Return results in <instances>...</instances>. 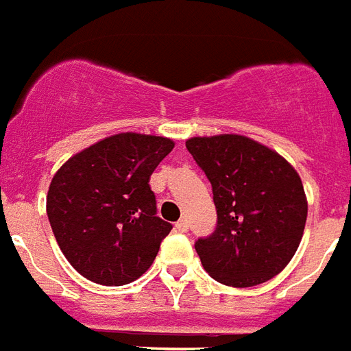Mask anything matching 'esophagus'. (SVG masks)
<instances>
[{"label":"esophagus","mask_w":351,"mask_h":351,"mask_svg":"<svg viewBox=\"0 0 351 351\" xmlns=\"http://www.w3.org/2000/svg\"><path fill=\"white\" fill-rule=\"evenodd\" d=\"M175 228L178 230V232H186V230H188V221H186V219H180V221H176Z\"/></svg>","instance_id":"esophagus-1"}]
</instances>
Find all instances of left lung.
<instances>
[{"mask_svg":"<svg viewBox=\"0 0 351 351\" xmlns=\"http://www.w3.org/2000/svg\"><path fill=\"white\" fill-rule=\"evenodd\" d=\"M186 149L214 191L217 227L195 243L210 277L247 288L281 274L307 221L298 171L279 152L240 134L191 137Z\"/></svg>","mask_w":351,"mask_h":351,"instance_id":"8db88e82","label":"left lung"}]
</instances>
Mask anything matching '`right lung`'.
<instances>
[{
  "label": "right lung",
  "instance_id": "1",
  "mask_svg": "<svg viewBox=\"0 0 351 351\" xmlns=\"http://www.w3.org/2000/svg\"><path fill=\"white\" fill-rule=\"evenodd\" d=\"M162 136L123 132L77 152L51 178L46 212L77 274L123 287L152 266L171 223L156 215L150 175L173 150Z\"/></svg>",
  "mask_w": 351,
  "mask_h": 351
}]
</instances>
